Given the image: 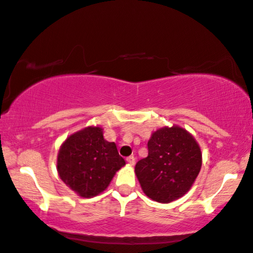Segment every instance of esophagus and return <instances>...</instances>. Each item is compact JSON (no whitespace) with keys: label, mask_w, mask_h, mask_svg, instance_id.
I'll return each mask as SVG.
<instances>
[{"label":"esophagus","mask_w":253,"mask_h":253,"mask_svg":"<svg viewBox=\"0 0 253 253\" xmlns=\"http://www.w3.org/2000/svg\"><path fill=\"white\" fill-rule=\"evenodd\" d=\"M127 163L129 164L130 166H134L135 165V157H133V156H130V157H128L127 158Z\"/></svg>","instance_id":"esophagus-1"}]
</instances>
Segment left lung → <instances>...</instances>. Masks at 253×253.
Wrapping results in <instances>:
<instances>
[{"label": "left lung", "mask_w": 253, "mask_h": 253, "mask_svg": "<svg viewBox=\"0 0 253 253\" xmlns=\"http://www.w3.org/2000/svg\"><path fill=\"white\" fill-rule=\"evenodd\" d=\"M149 154L135 166L146 197L160 203L182 198L191 190L202 166V153L193 135L179 126L153 131Z\"/></svg>", "instance_id": "1"}]
</instances>
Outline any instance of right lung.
I'll list each match as a JSON object with an SVG mask.
<instances>
[{"mask_svg": "<svg viewBox=\"0 0 253 253\" xmlns=\"http://www.w3.org/2000/svg\"><path fill=\"white\" fill-rule=\"evenodd\" d=\"M125 165L116 143L104 139L100 126L85 127L68 136L56 159L62 182L79 197L87 199L102 193Z\"/></svg>", "mask_w": 253, "mask_h": 253, "instance_id": "add662e5", "label": "right lung"}]
</instances>
